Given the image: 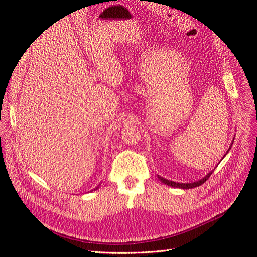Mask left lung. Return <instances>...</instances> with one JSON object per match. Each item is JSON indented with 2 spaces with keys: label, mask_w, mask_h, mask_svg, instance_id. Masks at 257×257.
I'll return each instance as SVG.
<instances>
[{
  "label": "left lung",
  "mask_w": 257,
  "mask_h": 257,
  "mask_svg": "<svg viewBox=\"0 0 257 257\" xmlns=\"http://www.w3.org/2000/svg\"><path fill=\"white\" fill-rule=\"evenodd\" d=\"M231 146H232V145H231ZM230 149H231V147H230ZM227 152H228V151H227ZM227 152H226V154H227ZM224 156H225V155H224ZM211 174H212V172L207 173L203 179L198 180V181H195V182H191V183H179V182H174V181H170V180H167V179H165V178H162V177H160V176H158V178H159V180H160L161 182H163V183L167 184V185H170V187H172V188L192 189V188L199 187V185H201V184H203V183L206 181V180L210 178Z\"/></svg>",
  "instance_id": "1"
}]
</instances>
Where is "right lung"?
I'll list each match as a JSON object with an SVG mask.
<instances>
[{
    "instance_id": "right-lung-1",
    "label": "right lung",
    "mask_w": 257,
    "mask_h": 257,
    "mask_svg": "<svg viewBox=\"0 0 257 257\" xmlns=\"http://www.w3.org/2000/svg\"><path fill=\"white\" fill-rule=\"evenodd\" d=\"M98 188H99V185H98V187H97V188H95V190H97ZM92 191H94V190H92Z\"/></svg>"
}]
</instances>
